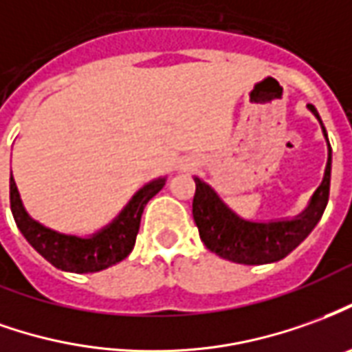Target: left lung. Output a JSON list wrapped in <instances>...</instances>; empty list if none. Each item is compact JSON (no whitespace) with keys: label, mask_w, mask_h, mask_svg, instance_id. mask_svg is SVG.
Wrapping results in <instances>:
<instances>
[{"label":"left lung","mask_w":352,"mask_h":352,"mask_svg":"<svg viewBox=\"0 0 352 352\" xmlns=\"http://www.w3.org/2000/svg\"><path fill=\"white\" fill-rule=\"evenodd\" d=\"M309 110L322 124L316 108L309 104ZM322 131L328 141L324 125ZM330 175L331 146L328 142V164L324 181L314 192L309 208L297 219L272 223H253L238 217L234 211H230L223 204L210 184L194 177L196 194L192 200V215L201 242L210 252L217 253L219 257L240 265H265L284 259L287 253L294 252L311 234V230L320 221L330 196Z\"/></svg>","instance_id":"left-lung-1"}]
</instances>
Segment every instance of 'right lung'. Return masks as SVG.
I'll return each mask as SVG.
<instances>
[{
    "instance_id": "add662e5",
    "label": "right lung",
    "mask_w": 352,
    "mask_h": 352,
    "mask_svg": "<svg viewBox=\"0 0 352 352\" xmlns=\"http://www.w3.org/2000/svg\"><path fill=\"white\" fill-rule=\"evenodd\" d=\"M164 184H166V179H156L152 183L144 184L141 190L135 194L133 200L125 206V210L107 228H102L91 238L60 234L34 221L22 208L13 175H11V211L22 236L53 267L66 270V272H78V274L99 272L116 265L131 253L135 240H137V232L141 227L142 210L152 196H156L164 188Z\"/></svg>"
}]
</instances>
